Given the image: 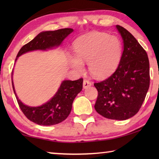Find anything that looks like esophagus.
<instances>
[{
	"mask_svg": "<svg viewBox=\"0 0 159 159\" xmlns=\"http://www.w3.org/2000/svg\"><path fill=\"white\" fill-rule=\"evenodd\" d=\"M91 85H92V83H91L90 80H86V79L83 80V88L86 89V88H88V87H90V86H91Z\"/></svg>",
	"mask_w": 159,
	"mask_h": 159,
	"instance_id": "obj_1",
	"label": "esophagus"
}]
</instances>
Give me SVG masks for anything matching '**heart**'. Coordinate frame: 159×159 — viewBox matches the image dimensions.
<instances>
[{"instance_id":"1","label":"heart","mask_w":159,"mask_h":159,"mask_svg":"<svg viewBox=\"0 0 159 159\" xmlns=\"http://www.w3.org/2000/svg\"><path fill=\"white\" fill-rule=\"evenodd\" d=\"M75 56H69L70 66L82 71L88 63L90 74L103 78L114 72L121 59L123 48L118 37L95 32L79 38L74 44Z\"/></svg>"}]
</instances>
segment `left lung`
<instances>
[{
  "label": "left lung",
  "mask_w": 159,
  "mask_h": 159,
  "mask_svg": "<svg viewBox=\"0 0 159 159\" xmlns=\"http://www.w3.org/2000/svg\"><path fill=\"white\" fill-rule=\"evenodd\" d=\"M116 27L123 39L121 59L114 74L94 83L98 91L95 109L107 118L123 120L141 108L149 88V61L135 38L122 26Z\"/></svg>",
  "instance_id": "8db88e82"
}]
</instances>
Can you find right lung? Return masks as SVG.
I'll use <instances>...</instances> for the list:
<instances>
[{"instance_id": "right-lung-1", "label": "right lung", "mask_w": 159, "mask_h": 159, "mask_svg": "<svg viewBox=\"0 0 159 159\" xmlns=\"http://www.w3.org/2000/svg\"><path fill=\"white\" fill-rule=\"evenodd\" d=\"M73 31V29L66 28L41 32L32 41L21 48L15 61L20 56L28 52L47 50L59 47ZM83 81V79L76 80H64L61 82L57 93L46 103L39 107H29L23 104L18 98L15 90L12 73L13 90L21 110L28 119L41 125L58 124L68 117L75 98L82 90Z\"/></svg>"}]
</instances>
